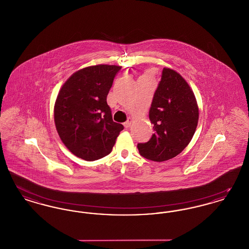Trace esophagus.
Wrapping results in <instances>:
<instances>
[{"label": "esophagus", "mask_w": 249, "mask_h": 249, "mask_svg": "<svg viewBox=\"0 0 249 249\" xmlns=\"http://www.w3.org/2000/svg\"><path fill=\"white\" fill-rule=\"evenodd\" d=\"M131 122H132V119L131 118H129L128 120L124 123V127L126 128V129H128V128H130V125H131Z\"/></svg>", "instance_id": "34e87169"}]
</instances>
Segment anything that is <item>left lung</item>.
Masks as SVG:
<instances>
[{
    "instance_id": "obj_1",
    "label": "left lung",
    "mask_w": 249,
    "mask_h": 249,
    "mask_svg": "<svg viewBox=\"0 0 249 249\" xmlns=\"http://www.w3.org/2000/svg\"><path fill=\"white\" fill-rule=\"evenodd\" d=\"M154 134L137 144L139 153L154 161H165L180 154L190 143L199 120L196 98L178 71L163 68L149 110Z\"/></svg>"
}]
</instances>
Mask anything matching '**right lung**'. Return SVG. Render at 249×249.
<instances>
[{"label": "right lung", "instance_id": "obj_1", "mask_svg": "<svg viewBox=\"0 0 249 249\" xmlns=\"http://www.w3.org/2000/svg\"><path fill=\"white\" fill-rule=\"evenodd\" d=\"M117 65L100 64L75 71L62 85L54 107L59 138L76 157L92 161L106 157L124 129L114 122L107 95Z\"/></svg>", "mask_w": 249, "mask_h": 249}]
</instances>
